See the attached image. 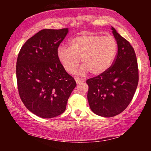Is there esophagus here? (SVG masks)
I'll list each match as a JSON object with an SVG mask.
<instances>
[{
	"mask_svg": "<svg viewBox=\"0 0 151 151\" xmlns=\"http://www.w3.org/2000/svg\"><path fill=\"white\" fill-rule=\"evenodd\" d=\"M75 80L76 81V83L77 84H80V83H81V82H84V80L81 79V78H75Z\"/></svg>",
	"mask_w": 151,
	"mask_h": 151,
	"instance_id": "1",
	"label": "esophagus"
}]
</instances>
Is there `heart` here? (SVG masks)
I'll use <instances>...</instances> for the list:
<instances>
[{
  "instance_id": "1",
  "label": "heart",
  "mask_w": 151,
  "mask_h": 151,
  "mask_svg": "<svg viewBox=\"0 0 151 151\" xmlns=\"http://www.w3.org/2000/svg\"><path fill=\"white\" fill-rule=\"evenodd\" d=\"M117 52V42L113 37L86 34L72 39L70 48L59 47L57 55L68 73H74L80 59L83 65L81 73L89 71L92 75L97 76L111 67Z\"/></svg>"
}]
</instances>
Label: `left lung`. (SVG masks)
Listing matches in <instances>:
<instances>
[{
	"label": "left lung",
	"mask_w": 151,
	"mask_h": 151,
	"mask_svg": "<svg viewBox=\"0 0 151 151\" xmlns=\"http://www.w3.org/2000/svg\"><path fill=\"white\" fill-rule=\"evenodd\" d=\"M117 53L111 67L100 75L86 80L90 108L102 117L115 116L129 106L139 81V69L133 47L115 28Z\"/></svg>",
	"instance_id": "left-lung-1"
}]
</instances>
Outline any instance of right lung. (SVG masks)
Wrapping results in <instances>:
<instances>
[{
	"instance_id": "add662e5",
	"label": "right lung",
	"mask_w": 151,
	"mask_h": 151,
	"mask_svg": "<svg viewBox=\"0 0 151 151\" xmlns=\"http://www.w3.org/2000/svg\"><path fill=\"white\" fill-rule=\"evenodd\" d=\"M68 28L45 29L22 45L16 63L18 93L37 116L52 118L65 112L76 82L59 61L57 51Z\"/></svg>"
}]
</instances>
